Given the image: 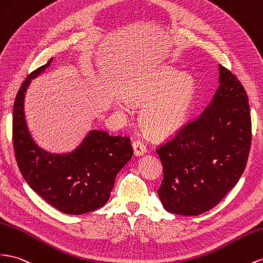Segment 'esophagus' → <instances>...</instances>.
<instances>
[{
    "label": "esophagus",
    "instance_id": "obj_1",
    "mask_svg": "<svg viewBox=\"0 0 263 263\" xmlns=\"http://www.w3.org/2000/svg\"><path fill=\"white\" fill-rule=\"evenodd\" d=\"M133 148H134V154L136 156H141L147 152L146 145L144 144V141H141L140 139H137V140L134 141Z\"/></svg>",
    "mask_w": 263,
    "mask_h": 263
}]
</instances>
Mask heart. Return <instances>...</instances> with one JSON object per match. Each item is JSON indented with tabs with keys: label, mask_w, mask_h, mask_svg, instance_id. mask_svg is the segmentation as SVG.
Here are the masks:
<instances>
[{
	"label": "heart",
	"mask_w": 263,
	"mask_h": 263,
	"mask_svg": "<svg viewBox=\"0 0 263 263\" xmlns=\"http://www.w3.org/2000/svg\"><path fill=\"white\" fill-rule=\"evenodd\" d=\"M172 68H161L149 77L132 82L125 87V96L135 105H143L139 123L153 137L164 138L180 129L190 108L195 83L189 75ZM125 108V102H117Z\"/></svg>",
	"instance_id": "obj_1"
}]
</instances>
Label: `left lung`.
Masks as SVG:
<instances>
[{
	"instance_id": "8db88e82",
	"label": "left lung",
	"mask_w": 263,
	"mask_h": 263,
	"mask_svg": "<svg viewBox=\"0 0 263 263\" xmlns=\"http://www.w3.org/2000/svg\"><path fill=\"white\" fill-rule=\"evenodd\" d=\"M219 69L210 107L156 149L164 172L157 193L172 214L197 216L214 208L236 186L249 157L248 95L235 74Z\"/></svg>"
}]
</instances>
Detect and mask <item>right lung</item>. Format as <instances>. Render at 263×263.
Here are the masks:
<instances>
[{
    "label": "right lung",
    "mask_w": 263,
    "mask_h": 263,
    "mask_svg": "<svg viewBox=\"0 0 263 263\" xmlns=\"http://www.w3.org/2000/svg\"><path fill=\"white\" fill-rule=\"evenodd\" d=\"M36 68L21 85L13 107V147L21 174L30 187L54 208L67 215L94 211L108 201L118 172L133 157L130 138L91 130L68 155L42 151L27 130L23 102L31 80L51 63Z\"/></svg>",
    "instance_id": "obj_1"
}]
</instances>
